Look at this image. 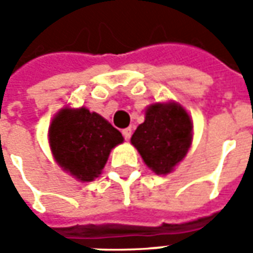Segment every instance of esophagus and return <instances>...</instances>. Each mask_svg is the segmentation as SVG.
Returning a JSON list of instances; mask_svg holds the SVG:
<instances>
[{
    "label": "esophagus",
    "instance_id": "1",
    "mask_svg": "<svg viewBox=\"0 0 253 253\" xmlns=\"http://www.w3.org/2000/svg\"><path fill=\"white\" fill-rule=\"evenodd\" d=\"M122 134H123V137H125V139H127V141H128V139L131 138L132 130H131V128H130V127H128V128H125V130L122 131Z\"/></svg>",
    "mask_w": 253,
    "mask_h": 253
}]
</instances>
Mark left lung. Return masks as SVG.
Here are the masks:
<instances>
[{
	"mask_svg": "<svg viewBox=\"0 0 253 253\" xmlns=\"http://www.w3.org/2000/svg\"><path fill=\"white\" fill-rule=\"evenodd\" d=\"M194 126L179 103H153L145 111V122L137 127L131 145L156 175H168L186 157L192 143Z\"/></svg>",
	"mask_w": 253,
	"mask_h": 253,
	"instance_id": "left-lung-1",
	"label": "left lung"
}]
</instances>
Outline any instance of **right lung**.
Returning <instances> with one entry per match:
<instances>
[{"instance_id":"1","label":"right lung","mask_w":253,"mask_h":253,"mask_svg":"<svg viewBox=\"0 0 253 253\" xmlns=\"http://www.w3.org/2000/svg\"><path fill=\"white\" fill-rule=\"evenodd\" d=\"M123 141L119 130L85 107H63L48 127L52 157L78 181L99 177L111 150Z\"/></svg>"}]
</instances>
